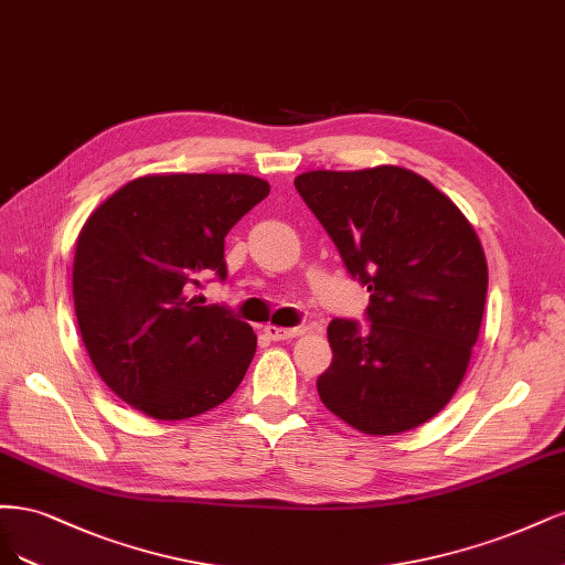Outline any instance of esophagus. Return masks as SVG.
<instances>
[{"label": "esophagus", "mask_w": 565, "mask_h": 565, "mask_svg": "<svg viewBox=\"0 0 565 565\" xmlns=\"http://www.w3.org/2000/svg\"><path fill=\"white\" fill-rule=\"evenodd\" d=\"M305 331L300 329V326H296V329H281V326H265V335L269 340H290V338H298L302 335Z\"/></svg>", "instance_id": "34e87169"}]
</instances>
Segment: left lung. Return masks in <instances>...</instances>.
Wrapping results in <instances>:
<instances>
[{
	"label": "left lung",
	"instance_id": "1",
	"mask_svg": "<svg viewBox=\"0 0 565 565\" xmlns=\"http://www.w3.org/2000/svg\"><path fill=\"white\" fill-rule=\"evenodd\" d=\"M296 190L371 294L369 329L329 323L323 406L373 436L420 427L458 392L481 331L488 265L475 227L427 178L392 163L307 171Z\"/></svg>",
	"mask_w": 565,
	"mask_h": 565
}]
</instances>
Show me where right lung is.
I'll return each instance as SVG.
<instances>
[{
    "label": "right lung",
    "instance_id": "right-lung-1",
    "mask_svg": "<svg viewBox=\"0 0 565 565\" xmlns=\"http://www.w3.org/2000/svg\"><path fill=\"white\" fill-rule=\"evenodd\" d=\"M269 194L246 173H150L88 215L72 296L84 348L121 402L154 420H185L232 396L258 338L192 286L227 277L225 236Z\"/></svg>",
    "mask_w": 565,
    "mask_h": 565
}]
</instances>
